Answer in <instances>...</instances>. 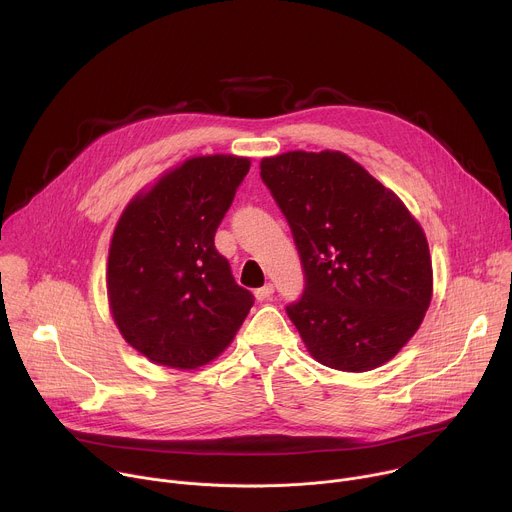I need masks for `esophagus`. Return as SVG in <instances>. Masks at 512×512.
<instances>
[{
    "mask_svg": "<svg viewBox=\"0 0 512 512\" xmlns=\"http://www.w3.org/2000/svg\"><path fill=\"white\" fill-rule=\"evenodd\" d=\"M273 291H275V287H273L271 283H265L263 287L255 289V298H257V302H265V300H269V298L273 296Z\"/></svg>",
    "mask_w": 512,
    "mask_h": 512,
    "instance_id": "1",
    "label": "esophagus"
}]
</instances>
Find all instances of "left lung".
<instances>
[{
	"instance_id": "8db88e82",
	"label": "left lung",
	"mask_w": 512,
	"mask_h": 512,
	"mask_svg": "<svg viewBox=\"0 0 512 512\" xmlns=\"http://www.w3.org/2000/svg\"><path fill=\"white\" fill-rule=\"evenodd\" d=\"M261 180L294 235L304 294L285 308L310 354L364 373L417 332L433 289L427 239L405 204L340 152H287Z\"/></svg>"
}]
</instances>
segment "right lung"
<instances>
[{
	"instance_id": "1",
	"label": "right lung",
	"mask_w": 512,
	"mask_h": 512,
	"mask_svg": "<svg viewBox=\"0 0 512 512\" xmlns=\"http://www.w3.org/2000/svg\"><path fill=\"white\" fill-rule=\"evenodd\" d=\"M249 166L237 156L186 160L119 218L107 265L111 314L123 338L156 364L210 362L255 302L214 247Z\"/></svg>"
}]
</instances>
